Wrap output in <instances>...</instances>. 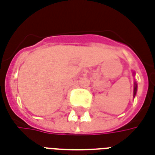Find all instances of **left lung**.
Segmentation results:
<instances>
[{
	"label": "left lung",
	"instance_id": "1",
	"mask_svg": "<svg viewBox=\"0 0 155 155\" xmlns=\"http://www.w3.org/2000/svg\"><path fill=\"white\" fill-rule=\"evenodd\" d=\"M136 91H137V84L135 82V87H134V97L136 96Z\"/></svg>",
	"mask_w": 155,
	"mask_h": 155
}]
</instances>
